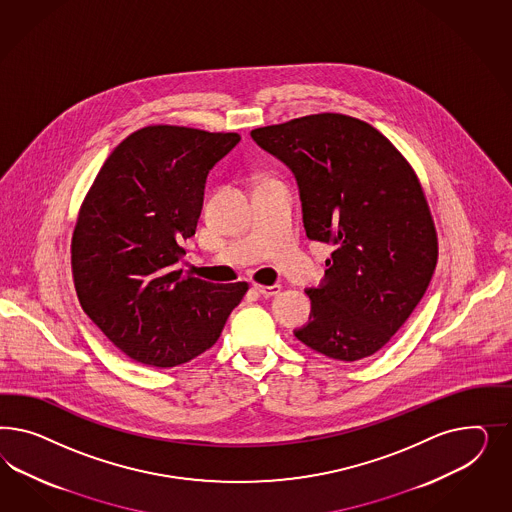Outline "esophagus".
<instances>
[{"label": "esophagus", "instance_id": "1", "mask_svg": "<svg viewBox=\"0 0 512 512\" xmlns=\"http://www.w3.org/2000/svg\"><path fill=\"white\" fill-rule=\"evenodd\" d=\"M253 289L263 296H276L281 291V285H253Z\"/></svg>", "mask_w": 512, "mask_h": 512}]
</instances>
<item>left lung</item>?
Here are the masks:
<instances>
[{
	"instance_id": "1",
	"label": "left lung",
	"mask_w": 512,
	"mask_h": 512,
	"mask_svg": "<svg viewBox=\"0 0 512 512\" xmlns=\"http://www.w3.org/2000/svg\"><path fill=\"white\" fill-rule=\"evenodd\" d=\"M295 174L310 240L334 246L325 278L306 289L304 345L353 362L372 357L407 321L437 263L434 221L417 174L375 127L313 114L251 131Z\"/></svg>"
}]
</instances>
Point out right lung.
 <instances>
[{"mask_svg": "<svg viewBox=\"0 0 512 512\" xmlns=\"http://www.w3.org/2000/svg\"><path fill=\"white\" fill-rule=\"evenodd\" d=\"M238 133L150 125L120 142L80 208L71 263L82 310L120 351L155 368L216 343L246 281L176 270L197 229L204 186Z\"/></svg>", "mask_w": 512, "mask_h": 512, "instance_id": "obj_1", "label": "right lung"}]
</instances>
